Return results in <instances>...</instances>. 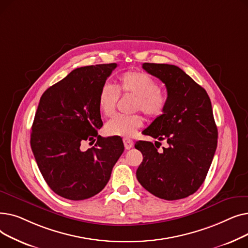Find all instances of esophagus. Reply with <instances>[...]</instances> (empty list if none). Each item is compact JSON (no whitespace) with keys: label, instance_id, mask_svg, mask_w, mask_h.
Instances as JSON below:
<instances>
[{"label":"esophagus","instance_id":"esophagus-1","mask_svg":"<svg viewBox=\"0 0 248 248\" xmlns=\"http://www.w3.org/2000/svg\"><path fill=\"white\" fill-rule=\"evenodd\" d=\"M124 148L126 150H129L132 149L133 146H134V141L131 140V139H127V138H124Z\"/></svg>","mask_w":248,"mask_h":248}]
</instances>
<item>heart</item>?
Wrapping results in <instances>:
<instances>
[{"label":"heart","mask_w":248,"mask_h":248,"mask_svg":"<svg viewBox=\"0 0 248 248\" xmlns=\"http://www.w3.org/2000/svg\"><path fill=\"white\" fill-rule=\"evenodd\" d=\"M119 93L132 95L134 111L140 110L149 119L155 120L162 116L168 107V96L160 89L158 81L146 72L126 71L117 80V86L103 84L98 93V108L102 114L109 116L116 108ZM144 120L140 114L114 115L104 126L109 136L134 137L141 127Z\"/></svg>","instance_id":"obj_1"}]
</instances>
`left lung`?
<instances>
[{
  "label": "left lung",
  "instance_id": "left-lung-1",
  "mask_svg": "<svg viewBox=\"0 0 248 248\" xmlns=\"http://www.w3.org/2000/svg\"><path fill=\"white\" fill-rule=\"evenodd\" d=\"M142 68L164 82L168 93L165 113L144 135L166 140L169 147L159 153L153 142L137 141L135 148L144 158L137 178L155 197L183 199L203 184L217 148L211 101L206 90L175 65L144 63Z\"/></svg>",
  "mask_w": 248,
  "mask_h": 248
}]
</instances>
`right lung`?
Returning <instances> with one entry per match:
<instances>
[{"mask_svg": "<svg viewBox=\"0 0 248 248\" xmlns=\"http://www.w3.org/2000/svg\"><path fill=\"white\" fill-rule=\"evenodd\" d=\"M116 63L76 68L50 86L40 98L31 133V148L51 190L69 200L99 193L124 147L122 139L102 138L98 93ZM98 139L83 150L85 140Z\"/></svg>", "mask_w": 248, "mask_h": 248, "instance_id": "obj_1", "label": "right lung"}]
</instances>
